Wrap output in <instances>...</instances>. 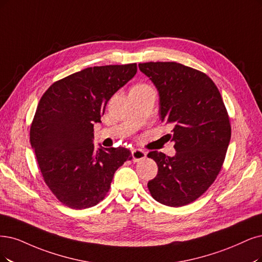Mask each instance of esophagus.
<instances>
[{
	"label": "esophagus",
	"mask_w": 262,
	"mask_h": 262,
	"mask_svg": "<svg viewBox=\"0 0 262 262\" xmlns=\"http://www.w3.org/2000/svg\"><path fill=\"white\" fill-rule=\"evenodd\" d=\"M132 156H133L134 162H140L147 158V152L143 150H140V149H135L132 152Z\"/></svg>",
	"instance_id": "34e87169"
}]
</instances>
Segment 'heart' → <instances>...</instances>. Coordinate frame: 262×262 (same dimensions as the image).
<instances>
[{
    "label": "heart",
    "instance_id": "heart-1",
    "mask_svg": "<svg viewBox=\"0 0 262 262\" xmlns=\"http://www.w3.org/2000/svg\"><path fill=\"white\" fill-rule=\"evenodd\" d=\"M141 85H143V84H139V85H135V86H141Z\"/></svg>",
    "mask_w": 262,
    "mask_h": 262
}]
</instances>
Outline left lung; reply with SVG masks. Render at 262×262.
I'll return each instance as SVG.
<instances>
[{
    "mask_svg": "<svg viewBox=\"0 0 262 262\" xmlns=\"http://www.w3.org/2000/svg\"><path fill=\"white\" fill-rule=\"evenodd\" d=\"M139 69L156 85L160 118L172 126L176 154L151 151L157 177L148 182L152 198L180 207L199 199L217 178L231 139L224 100L209 76L178 62H144Z\"/></svg>",
    "mask_w": 262,
    "mask_h": 262,
    "instance_id": "1",
    "label": "left lung"
}]
</instances>
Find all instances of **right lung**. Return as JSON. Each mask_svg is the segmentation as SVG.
Masks as SVG:
<instances>
[{
    "instance_id": "right-lung-1",
    "label": "right lung",
    "mask_w": 262,
    "mask_h": 262,
    "mask_svg": "<svg viewBox=\"0 0 262 262\" xmlns=\"http://www.w3.org/2000/svg\"><path fill=\"white\" fill-rule=\"evenodd\" d=\"M136 72V63L86 68L55 82L42 96L30 142L45 183L63 205L98 204L116 169L133 159L122 147L96 150L93 139L106 103Z\"/></svg>"
}]
</instances>
